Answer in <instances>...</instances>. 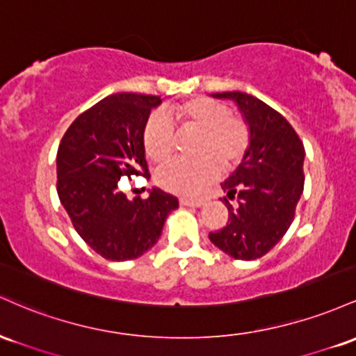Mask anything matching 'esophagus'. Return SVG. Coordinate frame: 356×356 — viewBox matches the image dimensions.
Returning <instances> with one entry per match:
<instances>
[{"label": "esophagus", "instance_id": "obj_1", "mask_svg": "<svg viewBox=\"0 0 356 356\" xmlns=\"http://www.w3.org/2000/svg\"><path fill=\"white\" fill-rule=\"evenodd\" d=\"M203 200H191V198H179V205L183 207H202Z\"/></svg>", "mask_w": 356, "mask_h": 356}]
</instances>
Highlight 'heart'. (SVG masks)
Wrapping results in <instances>:
<instances>
[{"label": "heart", "instance_id": "b5f03b06", "mask_svg": "<svg viewBox=\"0 0 356 356\" xmlns=\"http://www.w3.org/2000/svg\"><path fill=\"white\" fill-rule=\"evenodd\" d=\"M168 114L183 131L198 133L195 161L168 163L156 173L163 190L177 195L202 193L218 171H232L250 146V127L242 115L232 114L225 104L209 97H191L168 107ZM143 147L153 163H165L173 154L177 133L166 114L151 113L143 126Z\"/></svg>", "mask_w": 356, "mask_h": 356}]
</instances>
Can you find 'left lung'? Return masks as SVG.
Masks as SVG:
<instances>
[{
  "label": "left lung",
  "mask_w": 356,
  "mask_h": 356,
  "mask_svg": "<svg viewBox=\"0 0 356 356\" xmlns=\"http://www.w3.org/2000/svg\"><path fill=\"white\" fill-rule=\"evenodd\" d=\"M237 102L250 127V146L237 170L222 183L229 222L210 241L241 261H254L284 237L305 188V146L277 111L245 92H217Z\"/></svg>",
  "instance_id": "left-lung-1"
}]
</instances>
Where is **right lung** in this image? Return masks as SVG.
<instances>
[{
  "mask_svg": "<svg viewBox=\"0 0 356 356\" xmlns=\"http://www.w3.org/2000/svg\"><path fill=\"white\" fill-rule=\"evenodd\" d=\"M158 95L121 92L102 99L72 122L57 153V193L72 225L107 261L138 259L158 242L178 198L153 188L129 200L119 179L147 177L143 126Z\"/></svg>",
  "mask_w": 356,
  "mask_h": 356,
  "instance_id": "right-lung-1",
  "label": "right lung"
}]
</instances>
